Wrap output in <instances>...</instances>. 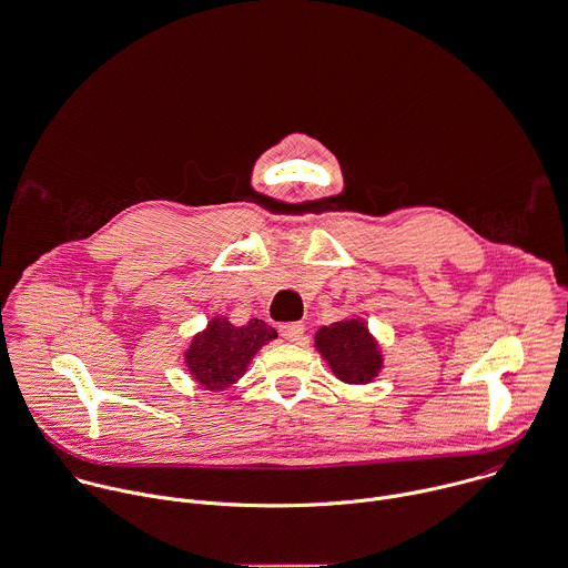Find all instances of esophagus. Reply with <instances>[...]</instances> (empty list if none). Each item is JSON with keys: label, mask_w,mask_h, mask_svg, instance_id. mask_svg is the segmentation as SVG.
<instances>
[{"label": "esophagus", "mask_w": 568, "mask_h": 568, "mask_svg": "<svg viewBox=\"0 0 568 568\" xmlns=\"http://www.w3.org/2000/svg\"><path fill=\"white\" fill-rule=\"evenodd\" d=\"M280 333H282L284 339L297 344V342L304 339V324L302 322H286V324L280 326Z\"/></svg>", "instance_id": "esophagus-1"}]
</instances>
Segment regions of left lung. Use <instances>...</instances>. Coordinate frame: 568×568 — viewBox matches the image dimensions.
<instances>
[{"label": "left lung", "instance_id": "8db88e82", "mask_svg": "<svg viewBox=\"0 0 568 568\" xmlns=\"http://www.w3.org/2000/svg\"><path fill=\"white\" fill-rule=\"evenodd\" d=\"M317 348L346 383H368L381 368L377 346L359 322H342L317 333Z\"/></svg>", "mask_w": 568, "mask_h": 568}]
</instances>
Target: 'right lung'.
Wrapping results in <instances>:
<instances>
[{
  "label": "right lung",
  "instance_id": "add662e5",
  "mask_svg": "<svg viewBox=\"0 0 568 568\" xmlns=\"http://www.w3.org/2000/svg\"><path fill=\"white\" fill-rule=\"evenodd\" d=\"M275 337L277 331L262 320H251L246 326L235 328L217 317L191 342L187 368L206 389H222L242 377L253 355Z\"/></svg>",
  "mask_w": 568,
  "mask_h": 568
}]
</instances>
